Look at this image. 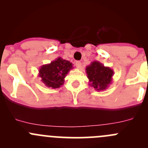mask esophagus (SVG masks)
<instances>
[{
    "instance_id": "1",
    "label": "esophagus",
    "mask_w": 148,
    "mask_h": 148,
    "mask_svg": "<svg viewBox=\"0 0 148 148\" xmlns=\"http://www.w3.org/2000/svg\"><path fill=\"white\" fill-rule=\"evenodd\" d=\"M75 64H76V66H77V68L79 69L80 67H81L82 63H81V62H79V61H77V62H76V63H75Z\"/></svg>"
}]
</instances>
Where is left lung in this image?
Instances as JSON below:
<instances>
[{
  "label": "left lung",
  "mask_w": 148,
  "mask_h": 148,
  "mask_svg": "<svg viewBox=\"0 0 148 148\" xmlns=\"http://www.w3.org/2000/svg\"><path fill=\"white\" fill-rule=\"evenodd\" d=\"M89 84L97 91L105 90L112 81L114 71L97 61L92 62L86 67Z\"/></svg>",
  "instance_id": "1"
}]
</instances>
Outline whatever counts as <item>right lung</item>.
<instances>
[{"mask_svg":"<svg viewBox=\"0 0 148 148\" xmlns=\"http://www.w3.org/2000/svg\"><path fill=\"white\" fill-rule=\"evenodd\" d=\"M69 61L59 57L50 64H44L38 70V77L48 87L56 89L64 83V78L69 71L73 69Z\"/></svg>","mask_w":148,"mask_h":148,"instance_id":"add662e5","label":"right lung"}]
</instances>
